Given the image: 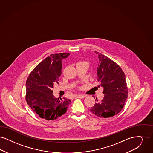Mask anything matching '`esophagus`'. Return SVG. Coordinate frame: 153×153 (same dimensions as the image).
<instances>
[{"instance_id": "34e87169", "label": "esophagus", "mask_w": 153, "mask_h": 153, "mask_svg": "<svg viewBox=\"0 0 153 153\" xmlns=\"http://www.w3.org/2000/svg\"><path fill=\"white\" fill-rule=\"evenodd\" d=\"M86 95H82V94H79V95H76V97L79 98H83L84 97H85Z\"/></svg>"}]
</instances>
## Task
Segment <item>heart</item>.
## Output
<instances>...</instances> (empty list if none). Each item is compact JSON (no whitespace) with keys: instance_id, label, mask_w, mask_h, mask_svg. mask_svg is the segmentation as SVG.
I'll list each match as a JSON object with an SVG mask.
<instances>
[{"instance_id":"b5f03b06","label":"heart","mask_w":153,"mask_h":153,"mask_svg":"<svg viewBox=\"0 0 153 153\" xmlns=\"http://www.w3.org/2000/svg\"><path fill=\"white\" fill-rule=\"evenodd\" d=\"M78 63H79V62H78Z\"/></svg>"}]
</instances>
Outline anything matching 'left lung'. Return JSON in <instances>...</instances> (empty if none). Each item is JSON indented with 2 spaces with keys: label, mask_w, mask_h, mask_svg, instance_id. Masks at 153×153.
<instances>
[{
  "label": "left lung",
  "mask_w": 153,
  "mask_h": 153,
  "mask_svg": "<svg viewBox=\"0 0 153 153\" xmlns=\"http://www.w3.org/2000/svg\"><path fill=\"white\" fill-rule=\"evenodd\" d=\"M99 58L97 81L103 87V99L96 98L90 111L100 118H109L122 110L126 102L128 88L126 76L122 68L115 62L102 53L96 52Z\"/></svg>",
  "instance_id": "obj_1"
}]
</instances>
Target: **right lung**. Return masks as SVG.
Masks as SVG:
<instances>
[{"label":"right lung","instance_id":"right-lung-1","mask_svg":"<svg viewBox=\"0 0 153 153\" xmlns=\"http://www.w3.org/2000/svg\"><path fill=\"white\" fill-rule=\"evenodd\" d=\"M70 54H51L33 69L27 79V102L41 118L48 120L57 119L66 113L71 102L65 98H55L52 90L54 84L58 83L62 60Z\"/></svg>","mask_w":153,"mask_h":153}]
</instances>
